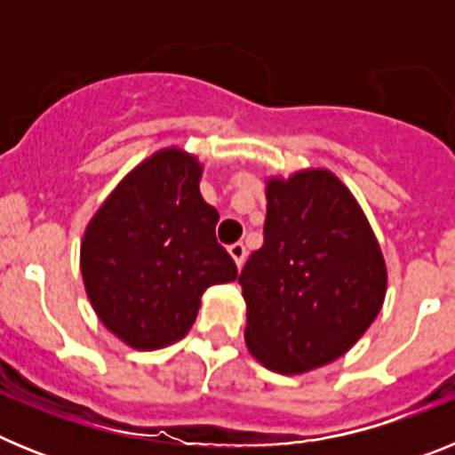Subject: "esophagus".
Masks as SVG:
<instances>
[{
	"mask_svg": "<svg viewBox=\"0 0 455 455\" xmlns=\"http://www.w3.org/2000/svg\"><path fill=\"white\" fill-rule=\"evenodd\" d=\"M228 252L232 255V259H235L236 267H241V264H243V259H246V246H243V243H232V246L228 248Z\"/></svg>",
	"mask_w": 455,
	"mask_h": 455,
	"instance_id": "obj_1",
	"label": "esophagus"
}]
</instances>
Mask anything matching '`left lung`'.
Returning a JSON list of instances; mask_svg holds the SVG:
<instances>
[{
  "label": "left lung",
  "mask_w": 455,
  "mask_h": 455,
  "mask_svg": "<svg viewBox=\"0 0 455 455\" xmlns=\"http://www.w3.org/2000/svg\"><path fill=\"white\" fill-rule=\"evenodd\" d=\"M246 347L283 376L335 363L383 307L387 267L355 196L325 168L267 178L264 246L239 275Z\"/></svg>",
  "instance_id": "8db88e82"
}]
</instances>
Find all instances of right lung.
I'll return each mask as SVG.
<instances>
[{
  "mask_svg": "<svg viewBox=\"0 0 455 455\" xmlns=\"http://www.w3.org/2000/svg\"><path fill=\"white\" fill-rule=\"evenodd\" d=\"M203 164L164 148L132 168L84 230L79 268L98 319L136 351L182 339L212 284L236 280L200 193Z\"/></svg>",
  "mask_w": 455,
  "mask_h": 455,
  "instance_id": "right-lung-1",
  "label": "right lung"
}]
</instances>
